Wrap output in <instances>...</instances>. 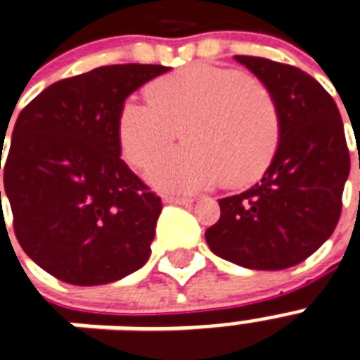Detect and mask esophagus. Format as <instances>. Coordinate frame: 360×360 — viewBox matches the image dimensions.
I'll return each mask as SVG.
<instances>
[{
    "mask_svg": "<svg viewBox=\"0 0 360 360\" xmlns=\"http://www.w3.org/2000/svg\"><path fill=\"white\" fill-rule=\"evenodd\" d=\"M163 200H165V202H171V205H189V202H191L189 197H180V195H165Z\"/></svg>",
    "mask_w": 360,
    "mask_h": 360,
    "instance_id": "obj_1",
    "label": "esophagus"
}]
</instances>
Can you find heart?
Segmentation results:
<instances>
[{"label": "heart", "mask_w": 360, "mask_h": 360, "mask_svg": "<svg viewBox=\"0 0 360 360\" xmlns=\"http://www.w3.org/2000/svg\"><path fill=\"white\" fill-rule=\"evenodd\" d=\"M150 103L125 99L116 136L129 165L142 169L174 136L188 144L165 152L148 180L169 191H197L225 176L229 186L257 180L280 142V116L263 82L227 67L193 63L154 80Z\"/></svg>", "instance_id": "b5f03b06"}]
</instances>
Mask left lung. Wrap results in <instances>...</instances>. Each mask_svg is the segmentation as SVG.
Masks as SVG:
<instances>
[{
	"instance_id": "1",
	"label": "left lung",
	"mask_w": 360,
	"mask_h": 360,
	"mask_svg": "<svg viewBox=\"0 0 360 360\" xmlns=\"http://www.w3.org/2000/svg\"><path fill=\"white\" fill-rule=\"evenodd\" d=\"M235 60L270 91L280 142L261 182L219 199L221 216L206 229V244L244 269H289L336 229L349 176L344 124L328 91L299 67L255 56Z\"/></svg>"
}]
</instances>
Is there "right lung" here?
I'll use <instances>...</instances> for the list:
<instances>
[{
    "mask_svg": "<svg viewBox=\"0 0 360 360\" xmlns=\"http://www.w3.org/2000/svg\"><path fill=\"white\" fill-rule=\"evenodd\" d=\"M167 71L97 67L54 82L18 114L4 163L13 227L58 280L103 285L148 261L161 199L120 160L116 120L127 96Z\"/></svg>",
    "mask_w": 360,
    "mask_h": 360,
    "instance_id": "right-lung-1",
    "label": "right lung"
}]
</instances>
